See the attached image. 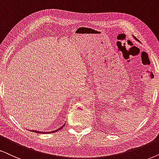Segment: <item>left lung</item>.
<instances>
[{"label":"left lung","mask_w":159,"mask_h":159,"mask_svg":"<svg viewBox=\"0 0 159 159\" xmlns=\"http://www.w3.org/2000/svg\"><path fill=\"white\" fill-rule=\"evenodd\" d=\"M134 37V39H136V40H137V39H136V37Z\"/></svg>","instance_id":"left-lung-1"}]
</instances>
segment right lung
I'll list each match as a JSON object with an SVG mask.
<instances>
[{"label": "right lung", "instance_id": "right-lung-1", "mask_svg": "<svg viewBox=\"0 0 159 159\" xmlns=\"http://www.w3.org/2000/svg\"><path fill=\"white\" fill-rule=\"evenodd\" d=\"M64 125H62L61 127H60L59 128H58V129H56V130H52V131H49V132H41V131H39V130H31V131L35 132V133H37V134H51V133H54V132L58 131V130H61V128H63Z\"/></svg>", "mask_w": 159, "mask_h": 159}]
</instances>
